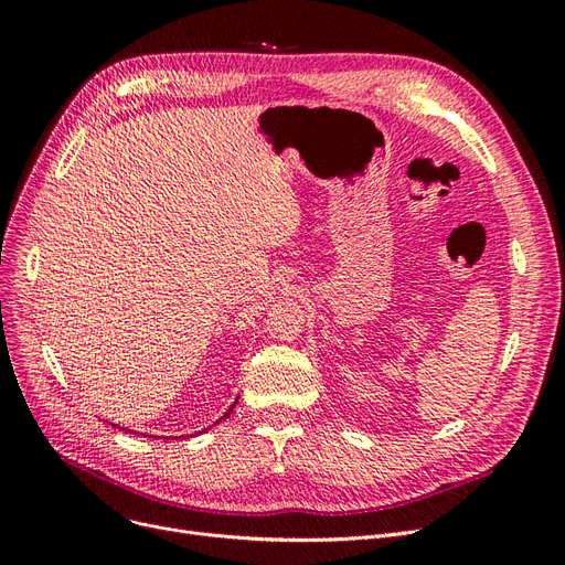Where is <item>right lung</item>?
Listing matches in <instances>:
<instances>
[{"instance_id": "obj_1", "label": "right lung", "mask_w": 565, "mask_h": 565, "mask_svg": "<svg viewBox=\"0 0 565 565\" xmlns=\"http://www.w3.org/2000/svg\"><path fill=\"white\" fill-rule=\"evenodd\" d=\"M233 407H235V403H233V405H231V407H228V413H226V415H224V417H221V419H226V417H228V415H231V413H233ZM221 419H218V422H221ZM218 422H216V424H218ZM125 431H127V429H125Z\"/></svg>"}]
</instances>
